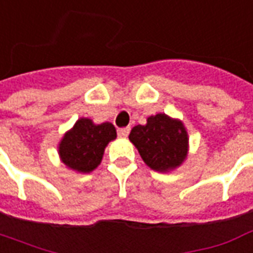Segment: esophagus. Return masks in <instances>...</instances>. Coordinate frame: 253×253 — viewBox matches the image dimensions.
Here are the masks:
<instances>
[{
  "label": "esophagus",
  "mask_w": 253,
  "mask_h": 253,
  "mask_svg": "<svg viewBox=\"0 0 253 253\" xmlns=\"http://www.w3.org/2000/svg\"><path fill=\"white\" fill-rule=\"evenodd\" d=\"M128 132H130V127H123V128L118 130V135L121 136V138H127Z\"/></svg>",
  "instance_id": "esophagus-1"
}]
</instances>
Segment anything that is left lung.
<instances>
[{"instance_id": "obj_1", "label": "left lung", "mask_w": 253, "mask_h": 253, "mask_svg": "<svg viewBox=\"0 0 253 253\" xmlns=\"http://www.w3.org/2000/svg\"><path fill=\"white\" fill-rule=\"evenodd\" d=\"M128 139L150 169L173 171L184 164L189 153V135L182 121L166 114L147 118L146 125L132 127Z\"/></svg>"}]
</instances>
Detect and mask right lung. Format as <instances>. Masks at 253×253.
I'll list each match as a JSON object with an SVG mask.
<instances>
[{"label":"right lung","instance_id":"right-lung-1","mask_svg":"<svg viewBox=\"0 0 253 253\" xmlns=\"http://www.w3.org/2000/svg\"><path fill=\"white\" fill-rule=\"evenodd\" d=\"M117 139L112 123H93L89 118H80L65 132L57 146L60 161L76 173H91L102 162L106 147Z\"/></svg>","mask_w":253,"mask_h":253}]
</instances>
